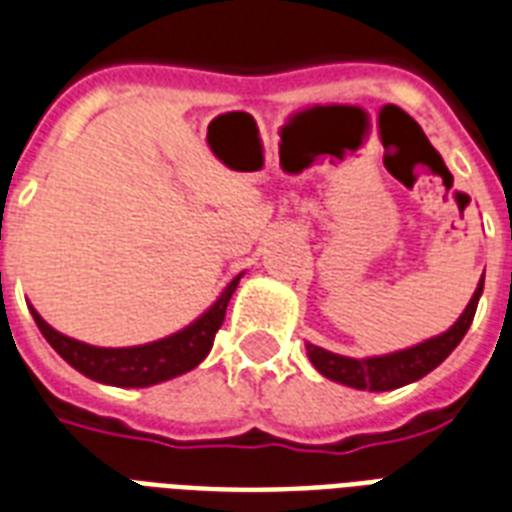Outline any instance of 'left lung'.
Instances as JSON below:
<instances>
[{
	"instance_id": "8db88e82",
	"label": "left lung",
	"mask_w": 512,
	"mask_h": 512,
	"mask_svg": "<svg viewBox=\"0 0 512 512\" xmlns=\"http://www.w3.org/2000/svg\"><path fill=\"white\" fill-rule=\"evenodd\" d=\"M480 293H483V276H480L478 290L472 295V301L467 304L464 314L456 320V325L448 328L442 336H434L429 342L415 344L410 350L391 352V355H380V358H366V361H355V358H344V355L328 352L323 347L306 344L309 361L314 363V369L323 374V377L342 382V385H350V388H358V391H393V388H401V385H410V382L434 372L439 363L456 350L458 342L464 339V333L472 325Z\"/></svg>"
}]
</instances>
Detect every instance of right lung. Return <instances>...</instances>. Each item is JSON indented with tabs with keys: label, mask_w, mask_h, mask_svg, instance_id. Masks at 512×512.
Wrapping results in <instances>:
<instances>
[{
	"label": "right lung",
	"mask_w": 512,
	"mask_h": 512,
	"mask_svg": "<svg viewBox=\"0 0 512 512\" xmlns=\"http://www.w3.org/2000/svg\"><path fill=\"white\" fill-rule=\"evenodd\" d=\"M236 285L238 279H233L225 293L219 295L217 304L211 306L198 323L173 333L168 339L140 344V347H119V350L92 347V344L75 342L70 336L54 331L34 309L32 317L40 333L48 339V344L81 374L97 382H105V385L146 388V385H157V382H165L170 377H179V374L195 369L206 358L219 325L225 323L227 304H230V295L236 293Z\"/></svg>",
	"instance_id": "right-lung-1"
}]
</instances>
